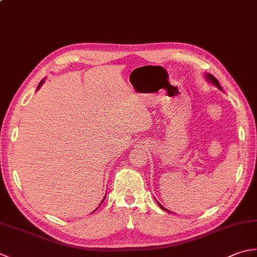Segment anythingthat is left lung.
<instances>
[{"label": "left lung", "mask_w": 257, "mask_h": 257, "mask_svg": "<svg viewBox=\"0 0 257 257\" xmlns=\"http://www.w3.org/2000/svg\"><path fill=\"white\" fill-rule=\"evenodd\" d=\"M206 76V78H207V80H209V81H211V83L213 84V85H215L216 87H217V88H220L221 90H222V88H221V86H220V84H219V80H217L215 77H214V76H213V75H211V74H206L205 75ZM158 202V201H157ZM158 204H159L160 205V207H161V209L162 210H165V211H167V212H170V211H169V210H167L166 209V207H163L160 203H159V202H158Z\"/></svg>", "instance_id": "left-lung-1"}]
</instances>
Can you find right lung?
Here are the masks:
<instances>
[{"mask_svg":"<svg viewBox=\"0 0 257 257\" xmlns=\"http://www.w3.org/2000/svg\"><path fill=\"white\" fill-rule=\"evenodd\" d=\"M43 83H44V79H43V80L41 81V83H40V84H38V86H37V90H38V89H40V87L42 86V84H43ZM105 198H106V196H105ZM105 198H103V200H105ZM103 200H102V201H103ZM101 203H102V202H101Z\"/></svg>","mask_w":257,"mask_h":257,"instance_id":"obj_1","label":"right lung"}]
</instances>
